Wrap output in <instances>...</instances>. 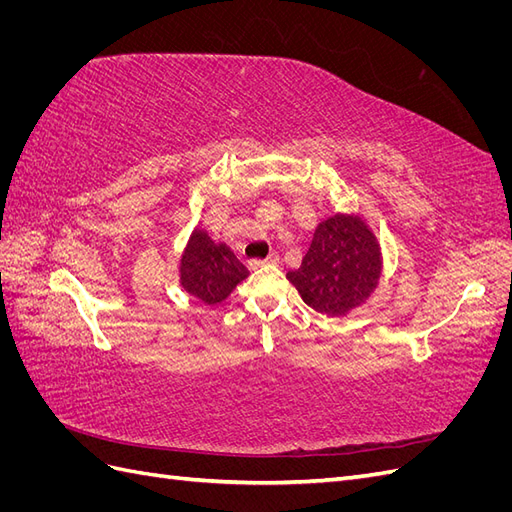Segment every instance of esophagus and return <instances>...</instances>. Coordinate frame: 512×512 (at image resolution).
<instances>
[{"label": "esophagus", "instance_id": "esophagus-1", "mask_svg": "<svg viewBox=\"0 0 512 512\" xmlns=\"http://www.w3.org/2000/svg\"><path fill=\"white\" fill-rule=\"evenodd\" d=\"M265 265H280V254L271 252L265 260H252V262H250L252 269H260V267H265Z\"/></svg>", "mask_w": 512, "mask_h": 512}]
</instances>
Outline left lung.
<instances>
[{
    "label": "left lung",
    "mask_w": 512,
    "mask_h": 512,
    "mask_svg": "<svg viewBox=\"0 0 512 512\" xmlns=\"http://www.w3.org/2000/svg\"><path fill=\"white\" fill-rule=\"evenodd\" d=\"M286 277L316 312L348 316L369 303L380 284V243L361 215L335 213L316 226L301 267Z\"/></svg>",
    "instance_id": "1"
}]
</instances>
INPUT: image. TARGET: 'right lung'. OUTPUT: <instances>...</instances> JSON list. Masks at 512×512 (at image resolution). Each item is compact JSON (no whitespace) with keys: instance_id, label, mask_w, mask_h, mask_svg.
<instances>
[{"instance_id":"obj_1","label":"right lung","mask_w":512,"mask_h":512,"mask_svg":"<svg viewBox=\"0 0 512 512\" xmlns=\"http://www.w3.org/2000/svg\"><path fill=\"white\" fill-rule=\"evenodd\" d=\"M247 277V269L222 241L196 226L179 258V286L205 305L224 303Z\"/></svg>"}]
</instances>
